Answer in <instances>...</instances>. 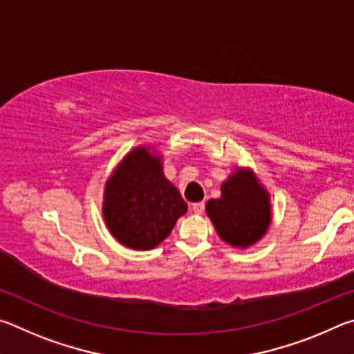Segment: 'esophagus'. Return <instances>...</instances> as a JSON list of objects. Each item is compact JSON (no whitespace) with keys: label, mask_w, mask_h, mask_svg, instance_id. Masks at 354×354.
<instances>
[{"label":"esophagus","mask_w":354,"mask_h":354,"mask_svg":"<svg viewBox=\"0 0 354 354\" xmlns=\"http://www.w3.org/2000/svg\"><path fill=\"white\" fill-rule=\"evenodd\" d=\"M192 211H194L195 214H203L205 212V203L203 201H200V203H194V205H192Z\"/></svg>","instance_id":"esophagus-1"}]
</instances>
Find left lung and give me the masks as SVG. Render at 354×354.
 Returning <instances> with one entry per match:
<instances>
[{
  "instance_id": "8db88e82",
  "label": "left lung",
  "mask_w": 354,
  "mask_h": 354,
  "mask_svg": "<svg viewBox=\"0 0 354 354\" xmlns=\"http://www.w3.org/2000/svg\"><path fill=\"white\" fill-rule=\"evenodd\" d=\"M220 190V198L207 201L206 214L221 241L239 248L256 243L272 221L268 192L248 169H236Z\"/></svg>"
}]
</instances>
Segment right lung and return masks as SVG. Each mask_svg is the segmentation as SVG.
<instances>
[{
    "label": "right lung",
    "instance_id": "1",
    "mask_svg": "<svg viewBox=\"0 0 354 354\" xmlns=\"http://www.w3.org/2000/svg\"><path fill=\"white\" fill-rule=\"evenodd\" d=\"M185 211L187 203L165 178L162 159L149 147L129 151L106 183V226L128 248L145 251L158 247Z\"/></svg>",
    "mask_w": 354,
    "mask_h": 354
}]
</instances>
